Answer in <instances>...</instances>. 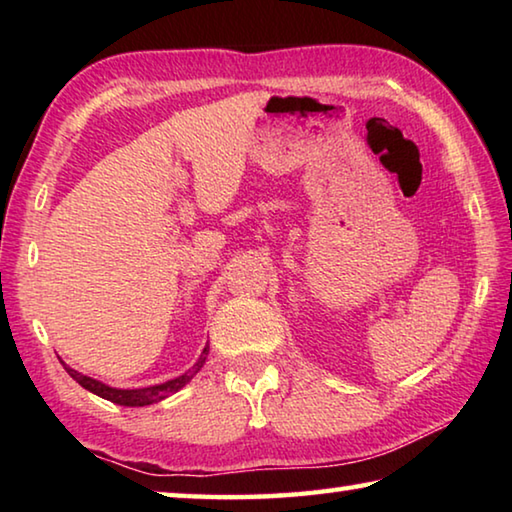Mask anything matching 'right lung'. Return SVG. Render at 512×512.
Listing matches in <instances>:
<instances>
[{"mask_svg": "<svg viewBox=\"0 0 512 512\" xmlns=\"http://www.w3.org/2000/svg\"><path fill=\"white\" fill-rule=\"evenodd\" d=\"M207 352H210V345H205V350L201 354V359H198L192 368H189L185 375H180L176 379H169L164 381V384H158V386H146V388H131V391H124V388H112V386H106L101 384V381L92 379V377H85L81 375V372H76L74 368L65 366V370L69 372V377H72L74 381H79V384L83 388H88L90 393L103 397V400H110L115 404H121V406H149L153 402H160L164 400V397L173 395L176 391H180L189 379H192L198 370L203 368V363L207 359Z\"/></svg>", "mask_w": 512, "mask_h": 512, "instance_id": "obj_1", "label": "right lung"}]
</instances>
